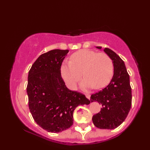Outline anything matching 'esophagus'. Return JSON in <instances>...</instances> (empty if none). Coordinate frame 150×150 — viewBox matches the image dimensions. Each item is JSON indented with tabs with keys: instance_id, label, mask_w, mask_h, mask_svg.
Returning a JSON list of instances; mask_svg holds the SVG:
<instances>
[{
	"instance_id": "34e87169",
	"label": "esophagus",
	"mask_w": 150,
	"mask_h": 150,
	"mask_svg": "<svg viewBox=\"0 0 150 150\" xmlns=\"http://www.w3.org/2000/svg\"><path fill=\"white\" fill-rule=\"evenodd\" d=\"M85 95H86V97L88 98V99H90V94H89V93H86Z\"/></svg>"
}]
</instances>
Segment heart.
<instances>
[{"instance_id": "b5f03b06", "label": "heart", "mask_w": 150, "mask_h": 150, "mask_svg": "<svg viewBox=\"0 0 150 150\" xmlns=\"http://www.w3.org/2000/svg\"><path fill=\"white\" fill-rule=\"evenodd\" d=\"M113 72L112 60L108 54L89 50H81L73 53L69 62H64L60 73L67 86L72 90L82 79V86L100 89L110 81Z\"/></svg>"}]
</instances>
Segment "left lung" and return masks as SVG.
<instances>
[{"mask_svg":"<svg viewBox=\"0 0 150 150\" xmlns=\"http://www.w3.org/2000/svg\"><path fill=\"white\" fill-rule=\"evenodd\" d=\"M97 47L101 49L100 46ZM104 51L112 60L114 73L107 86L91 95V102L97 101L103 106L92 120L97 128L111 129L120 126L128 116L132 106V88L123 60L108 47Z\"/></svg>","mask_w":150,"mask_h":150,"instance_id":"1","label":"left lung"}]
</instances>
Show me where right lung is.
Returning <instances> with one entry per match:
<instances>
[{"mask_svg":"<svg viewBox=\"0 0 150 150\" xmlns=\"http://www.w3.org/2000/svg\"><path fill=\"white\" fill-rule=\"evenodd\" d=\"M69 50H53L40 55L28 73V106L33 119L47 132L59 133L70 128L79 105L89 104L84 94L66 87L60 66Z\"/></svg>","mask_w":150,"mask_h":150,"instance_id":"add662e5","label":"right lung"}]
</instances>
